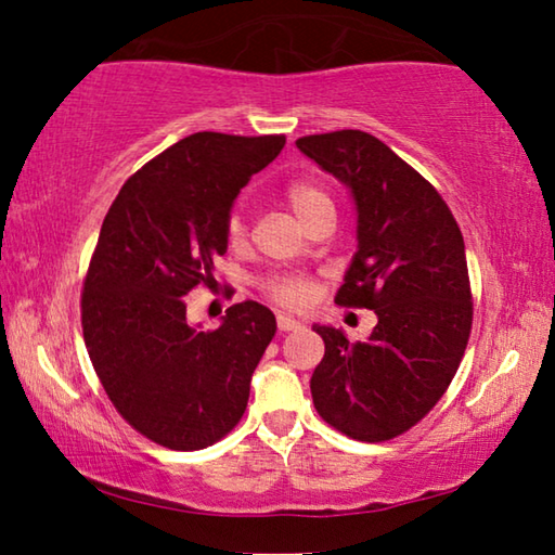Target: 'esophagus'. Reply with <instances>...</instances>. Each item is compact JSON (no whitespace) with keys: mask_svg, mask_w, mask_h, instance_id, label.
<instances>
[{"mask_svg":"<svg viewBox=\"0 0 555 555\" xmlns=\"http://www.w3.org/2000/svg\"><path fill=\"white\" fill-rule=\"evenodd\" d=\"M276 325H279L281 333H294V331H300V327H304L298 321H294V318H288V315H279Z\"/></svg>","mask_w":555,"mask_h":555,"instance_id":"obj_1","label":"esophagus"}]
</instances>
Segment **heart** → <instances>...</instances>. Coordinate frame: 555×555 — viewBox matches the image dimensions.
I'll return each mask as SVG.
<instances>
[{
	"label": "heart",
	"instance_id": "heart-1",
	"mask_svg": "<svg viewBox=\"0 0 555 555\" xmlns=\"http://www.w3.org/2000/svg\"><path fill=\"white\" fill-rule=\"evenodd\" d=\"M286 201L291 208H294L296 218L304 222V228H308L313 220L323 218L327 212L335 215V205L331 195L313 183H306V181L291 183L286 188ZM244 234H247V218H244L242 205H234L228 215V237L230 242H240ZM261 288H264V294L274 300V304L284 308H306L315 296L313 281L298 274L269 276L264 284H261Z\"/></svg>",
	"mask_w": 555,
	"mask_h": 555
}]
</instances>
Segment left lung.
<instances>
[{"instance_id":"left-lung-1","label":"left lung","mask_w":555,"mask_h":555,"mask_svg":"<svg viewBox=\"0 0 555 555\" xmlns=\"http://www.w3.org/2000/svg\"><path fill=\"white\" fill-rule=\"evenodd\" d=\"M296 146L357 205V251L335 304L377 313L364 343L313 325L325 343L311 377L315 411L345 436L382 443L436 406L465 354L473 291L463 232L436 188L367 131L300 137Z\"/></svg>"}]
</instances>
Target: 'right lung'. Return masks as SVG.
I'll return each mask as SVG.
<instances>
[{
    "instance_id": "1",
    "label": "right lung",
    "mask_w": 555,
    "mask_h": 555,
    "mask_svg": "<svg viewBox=\"0 0 555 555\" xmlns=\"http://www.w3.org/2000/svg\"><path fill=\"white\" fill-rule=\"evenodd\" d=\"M284 134L198 131L127 178L82 281V337L127 424L171 450L218 443L240 424L276 318L257 300L203 333L185 321L195 286L215 288L240 188L281 154Z\"/></svg>"
}]
</instances>
